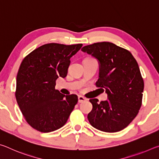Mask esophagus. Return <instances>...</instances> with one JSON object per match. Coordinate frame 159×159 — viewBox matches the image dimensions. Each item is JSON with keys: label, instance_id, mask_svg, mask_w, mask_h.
I'll return each instance as SVG.
<instances>
[{"label": "esophagus", "instance_id": "esophagus-1", "mask_svg": "<svg viewBox=\"0 0 159 159\" xmlns=\"http://www.w3.org/2000/svg\"><path fill=\"white\" fill-rule=\"evenodd\" d=\"M86 100H87V99H86V98H85L84 97L79 96V103H82V102H85Z\"/></svg>", "mask_w": 159, "mask_h": 159}]
</instances>
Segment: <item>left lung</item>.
<instances>
[{
    "mask_svg": "<svg viewBox=\"0 0 159 159\" xmlns=\"http://www.w3.org/2000/svg\"><path fill=\"white\" fill-rule=\"evenodd\" d=\"M81 50L98 60L96 85L105 89L108 98L100 103L98 99H90L93 109L88 120L101 131L122 130L136 117L142 105L144 80L138 62L128 50L109 42L86 45Z\"/></svg>",
    "mask_w": 159,
    "mask_h": 159,
    "instance_id": "8db88e82",
    "label": "left lung"
}]
</instances>
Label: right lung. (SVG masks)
<instances>
[{"mask_svg":"<svg viewBox=\"0 0 159 159\" xmlns=\"http://www.w3.org/2000/svg\"><path fill=\"white\" fill-rule=\"evenodd\" d=\"M82 45L45 44L21 61L17 75L15 97L24 117L33 128L50 133L66 123L78 97L60 93L55 89V81L59 77L66 76L70 58Z\"/></svg>","mask_w":159,"mask_h":159,"instance_id":"obj_1","label":"right lung"}]
</instances>
